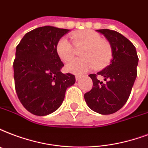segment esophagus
I'll return each instance as SVG.
<instances>
[{"instance_id":"obj_1","label":"esophagus","mask_w":148,"mask_h":148,"mask_svg":"<svg viewBox=\"0 0 148 148\" xmlns=\"http://www.w3.org/2000/svg\"><path fill=\"white\" fill-rule=\"evenodd\" d=\"M75 78H76V81H79L80 79L82 78V76H81V75H76V76H75Z\"/></svg>"}]
</instances>
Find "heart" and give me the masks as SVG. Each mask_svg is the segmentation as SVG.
<instances>
[{
	"label": "heart",
	"instance_id": "1",
	"mask_svg": "<svg viewBox=\"0 0 148 148\" xmlns=\"http://www.w3.org/2000/svg\"><path fill=\"white\" fill-rule=\"evenodd\" d=\"M76 47H83L80 56L82 58L72 60L66 65L67 71L82 74L95 66L101 69L109 65L112 59V48L109 42L102 39L101 35L93 30H84L72 34ZM56 52L63 62L69 61L74 56V47L66 37H62L56 45Z\"/></svg>",
	"mask_w": 148,
	"mask_h": 148
}]
</instances>
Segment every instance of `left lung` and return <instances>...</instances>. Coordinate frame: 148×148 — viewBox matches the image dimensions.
Masks as SVG:
<instances>
[{"label": "left lung", "instance_id": "1", "mask_svg": "<svg viewBox=\"0 0 148 148\" xmlns=\"http://www.w3.org/2000/svg\"><path fill=\"white\" fill-rule=\"evenodd\" d=\"M103 34L112 48L111 64L97 74L88 76L93 82L92 88L84 94L87 105L99 114H112L126 104L137 75L138 64L136 48L129 39L109 29L97 30ZM101 76L106 82L97 79Z\"/></svg>", "mask_w": 148, "mask_h": 148}]
</instances>
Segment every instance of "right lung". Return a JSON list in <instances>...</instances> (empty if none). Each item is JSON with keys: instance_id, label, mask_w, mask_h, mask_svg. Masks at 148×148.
<instances>
[{"instance_id": "right-lung-1", "label": "right lung", "mask_w": 148, "mask_h": 148, "mask_svg": "<svg viewBox=\"0 0 148 148\" xmlns=\"http://www.w3.org/2000/svg\"><path fill=\"white\" fill-rule=\"evenodd\" d=\"M68 29L39 27L27 32L16 47L13 63L14 87L22 106L36 116L56 111L74 74L60 71L64 64L56 52L57 42Z\"/></svg>"}]
</instances>
